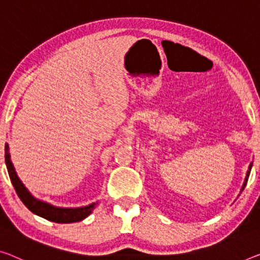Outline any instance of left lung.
<instances>
[{"instance_id":"left-lung-1","label":"left lung","mask_w":260,"mask_h":260,"mask_svg":"<svg viewBox=\"0 0 260 260\" xmlns=\"http://www.w3.org/2000/svg\"><path fill=\"white\" fill-rule=\"evenodd\" d=\"M251 167H252V165H250V167H249V171H247V173H246V178H245V181H244V185H243V188H244V187L246 186L247 179H249V175H250V171H251Z\"/></svg>"}]
</instances>
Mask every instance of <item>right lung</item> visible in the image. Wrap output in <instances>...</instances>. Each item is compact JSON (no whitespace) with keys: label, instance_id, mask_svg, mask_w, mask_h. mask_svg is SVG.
<instances>
[{"label":"right lung","instance_id":"obj_1","mask_svg":"<svg viewBox=\"0 0 260 260\" xmlns=\"http://www.w3.org/2000/svg\"><path fill=\"white\" fill-rule=\"evenodd\" d=\"M5 158L8 173H9L11 183H13L18 198L21 199V201L25 205L27 209L32 211L34 214L38 215V216L44 217L49 219V221L55 223L79 222L88 216L95 207H96L98 203H91V205L81 207V208H58V207H53L46 202L39 201V200L35 199L32 195L29 193V190L24 187L21 180L18 179L17 174H16L13 162L10 161L9 146H8V144H6L5 147Z\"/></svg>","mask_w":260,"mask_h":260}]
</instances>
